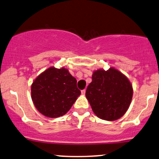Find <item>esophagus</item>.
I'll use <instances>...</instances> for the list:
<instances>
[{
	"label": "esophagus",
	"instance_id": "esophagus-1",
	"mask_svg": "<svg viewBox=\"0 0 159 159\" xmlns=\"http://www.w3.org/2000/svg\"><path fill=\"white\" fill-rule=\"evenodd\" d=\"M81 93H82V94H85V89H83V90H82L81 91Z\"/></svg>",
	"mask_w": 159,
	"mask_h": 159
}]
</instances>
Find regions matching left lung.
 Segmentation results:
<instances>
[{
    "instance_id": "obj_1",
    "label": "left lung",
    "mask_w": 159,
    "mask_h": 159,
    "mask_svg": "<svg viewBox=\"0 0 159 159\" xmlns=\"http://www.w3.org/2000/svg\"><path fill=\"white\" fill-rule=\"evenodd\" d=\"M133 94L126 76L115 68L96 70L88 85L85 96L93 111L100 119L112 121L127 111Z\"/></svg>"
}]
</instances>
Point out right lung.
<instances>
[{
  "instance_id": "right-lung-1",
  "label": "right lung",
  "mask_w": 159,
  "mask_h": 159,
  "mask_svg": "<svg viewBox=\"0 0 159 159\" xmlns=\"http://www.w3.org/2000/svg\"><path fill=\"white\" fill-rule=\"evenodd\" d=\"M81 91L67 69L48 68L34 80L31 97L38 111L48 117L62 116L70 110Z\"/></svg>"
}]
</instances>
